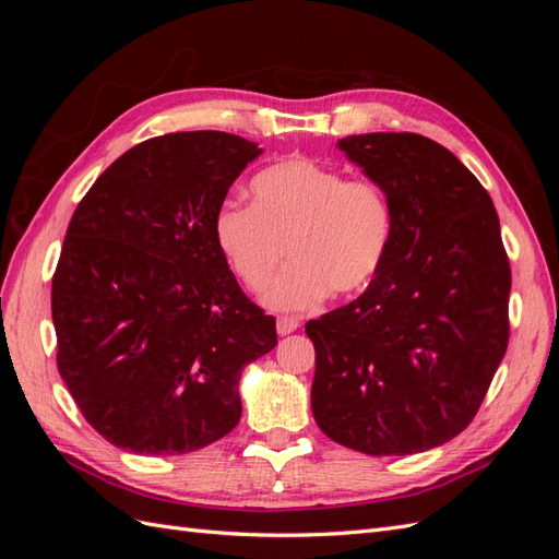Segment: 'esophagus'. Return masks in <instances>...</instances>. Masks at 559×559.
Wrapping results in <instances>:
<instances>
[{"label": "esophagus", "mask_w": 559, "mask_h": 559, "mask_svg": "<svg viewBox=\"0 0 559 559\" xmlns=\"http://www.w3.org/2000/svg\"><path fill=\"white\" fill-rule=\"evenodd\" d=\"M296 329H298V319H296V317H289V314L277 317V333H280V335H289V333H294Z\"/></svg>", "instance_id": "34e87169"}]
</instances>
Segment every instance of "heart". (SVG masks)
<instances>
[{
	"mask_svg": "<svg viewBox=\"0 0 559 559\" xmlns=\"http://www.w3.org/2000/svg\"><path fill=\"white\" fill-rule=\"evenodd\" d=\"M251 205L226 200L214 214V242L233 275L265 292L282 310H308L335 296H357L376 282L394 240L392 198L373 179H347L312 158H286L249 181Z\"/></svg>",
	"mask_w": 559,
	"mask_h": 559,
	"instance_id": "1",
	"label": "heart"
}]
</instances>
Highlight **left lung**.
<instances>
[{"label":"left lung","mask_w":559,"mask_h":559,"mask_svg":"<svg viewBox=\"0 0 559 559\" xmlns=\"http://www.w3.org/2000/svg\"><path fill=\"white\" fill-rule=\"evenodd\" d=\"M394 205L376 282L310 319L312 415L376 456L443 445L476 417L509 347L511 263L492 198L445 146L415 132L341 140Z\"/></svg>","instance_id":"obj_1"}]
</instances>
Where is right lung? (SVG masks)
Returning a JSON list of instances; mask_svg holds the SVG:
<instances>
[{"label":"right lung","instance_id":"1","mask_svg":"<svg viewBox=\"0 0 559 559\" xmlns=\"http://www.w3.org/2000/svg\"><path fill=\"white\" fill-rule=\"evenodd\" d=\"M261 148L170 132L128 148L67 226L50 286L58 370L88 425L138 454H183L235 429L242 368L277 345L240 289L214 214Z\"/></svg>","mask_w":559,"mask_h":559}]
</instances>
